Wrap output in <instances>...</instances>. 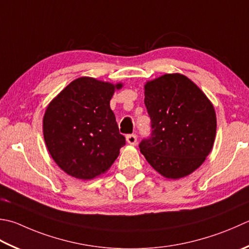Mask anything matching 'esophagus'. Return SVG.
<instances>
[{
  "label": "esophagus",
  "instance_id": "34e87169",
  "mask_svg": "<svg viewBox=\"0 0 249 249\" xmlns=\"http://www.w3.org/2000/svg\"><path fill=\"white\" fill-rule=\"evenodd\" d=\"M126 141H127V143H129L131 145H136L137 144V136H136L135 134L127 135L126 136Z\"/></svg>",
  "mask_w": 249,
  "mask_h": 249
}]
</instances>
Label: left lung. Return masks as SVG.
Returning a JSON list of instances; mask_svg holds the SVG:
<instances>
[{
    "mask_svg": "<svg viewBox=\"0 0 249 249\" xmlns=\"http://www.w3.org/2000/svg\"><path fill=\"white\" fill-rule=\"evenodd\" d=\"M144 105L152 134L140 152L167 179H180L197 169L215 142V108L186 75L166 73L144 85Z\"/></svg>",
    "mask_w": 249,
    "mask_h": 249,
    "instance_id": "obj_1",
    "label": "left lung"
}]
</instances>
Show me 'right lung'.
I'll list each match as a JSON object with an SVG mask.
<instances>
[{"label":"right lung","mask_w":249,"mask_h":249,"mask_svg":"<svg viewBox=\"0 0 249 249\" xmlns=\"http://www.w3.org/2000/svg\"><path fill=\"white\" fill-rule=\"evenodd\" d=\"M123 83L82 76L66 86L45 110L43 135L51 157L63 172L90 180L118 159L125 137L119 133L110 100Z\"/></svg>","instance_id":"right-lung-1"}]
</instances>
